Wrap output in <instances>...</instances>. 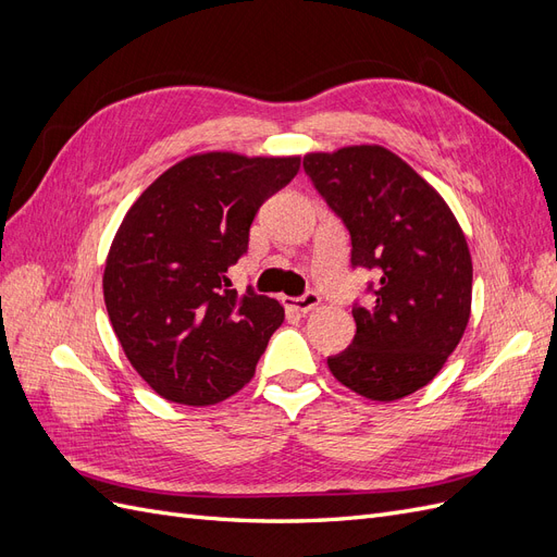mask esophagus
Segmentation results:
<instances>
[{
	"label": "esophagus",
	"mask_w": 557,
	"mask_h": 557,
	"mask_svg": "<svg viewBox=\"0 0 557 557\" xmlns=\"http://www.w3.org/2000/svg\"><path fill=\"white\" fill-rule=\"evenodd\" d=\"M283 305L293 309V311H299V313H309L313 311L318 305H320V297L315 293H307L301 297H283Z\"/></svg>",
	"instance_id": "1"
}]
</instances>
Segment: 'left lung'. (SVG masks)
<instances>
[{"label": "left lung", "instance_id": "obj_1", "mask_svg": "<svg viewBox=\"0 0 557 557\" xmlns=\"http://www.w3.org/2000/svg\"><path fill=\"white\" fill-rule=\"evenodd\" d=\"M305 172L350 232L352 267L374 269L372 305H352L356 339L327 358L334 379L395 401L428 385L460 344L471 313V256L432 185L376 144L307 153Z\"/></svg>", "mask_w": 557, "mask_h": 557}]
</instances>
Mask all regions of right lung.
Listing matches in <instances>:
<instances>
[{"label":"right lung","mask_w":557,"mask_h":557,"mask_svg":"<svg viewBox=\"0 0 557 557\" xmlns=\"http://www.w3.org/2000/svg\"><path fill=\"white\" fill-rule=\"evenodd\" d=\"M299 172V156L195 153L134 201L104 264V305L129 364L176 404L209 407L256 374L283 323L276 299L230 290L267 197Z\"/></svg>","instance_id":"1"}]
</instances>
